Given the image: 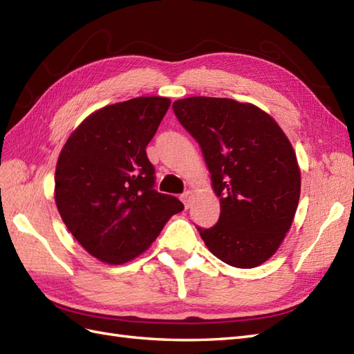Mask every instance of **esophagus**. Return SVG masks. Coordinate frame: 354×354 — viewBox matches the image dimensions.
I'll list each match as a JSON object with an SVG mask.
<instances>
[{
  "label": "esophagus",
  "instance_id": "34e87169",
  "mask_svg": "<svg viewBox=\"0 0 354 354\" xmlns=\"http://www.w3.org/2000/svg\"><path fill=\"white\" fill-rule=\"evenodd\" d=\"M192 192H185L184 194H180V201H183V203L185 205V207L188 209L189 207V203H192Z\"/></svg>",
  "mask_w": 354,
  "mask_h": 354
}]
</instances>
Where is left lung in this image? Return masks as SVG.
Wrapping results in <instances>:
<instances>
[{
  "instance_id": "obj_1",
  "label": "left lung",
  "mask_w": 354,
  "mask_h": 354,
  "mask_svg": "<svg viewBox=\"0 0 354 354\" xmlns=\"http://www.w3.org/2000/svg\"><path fill=\"white\" fill-rule=\"evenodd\" d=\"M184 129L201 145L220 218L197 227L214 256L256 268L275 254L293 223L301 170L284 131L261 109L232 98L188 97L174 103Z\"/></svg>"
}]
</instances>
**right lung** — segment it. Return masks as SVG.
<instances>
[{
    "label": "right lung",
    "instance_id": "add662e5",
    "mask_svg": "<svg viewBox=\"0 0 354 354\" xmlns=\"http://www.w3.org/2000/svg\"><path fill=\"white\" fill-rule=\"evenodd\" d=\"M170 100L138 97L89 115L70 136L55 170V202L70 233L91 256L125 263L184 209L158 193L147 147Z\"/></svg>",
    "mask_w": 354,
    "mask_h": 354
}]
</instances>
